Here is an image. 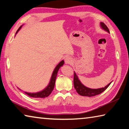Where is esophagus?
<instances>
[{
    "label": "esophagus",
    "instance_id": "1",
    "mask_svg": "<svg viewBox=\"0 0 129 129\" xmlns=\"http://www.w3.org/2000/svg\"><path fill=\"white\" fill-rule=\"evenodd\" d=\"M72 62V58L71 57H67L65 58V64H70V63H71Z\"/></svg>",
    "mask_w": 129,
    "mask_h": 129
}]
</instances>
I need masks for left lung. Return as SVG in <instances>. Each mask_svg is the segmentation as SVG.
<instances>
[{
  "instance_id": "obj_1",
  "label": "left lung",
  "mask_w": 129,
  "mask_h": 129,
  "mask_svg": "<svg viewBox=\"0 0 129 129\" xmlns=\"http://www.w3.org/2000/svg\"><path fill=\"white\" fill-rule=\"evenodd\" d=\"M100 25H101V27L102 29L106 30V31L108 32V33H110L108 27H107L103 22L100 23ZM73 83L74 86H75V88L76 90V91H77L80 95L86 96V97H93V96L100 94H101V93L103 92L106 89L108 88L109 86L110 85L112 82L109 83L108 85L105 86L104 88L99 89H90L87 88L85 86H84V85L80 82V81L78 79V78L77 77V76L76 75V73L74 72Z\"/></svg>"
}]
</instances>
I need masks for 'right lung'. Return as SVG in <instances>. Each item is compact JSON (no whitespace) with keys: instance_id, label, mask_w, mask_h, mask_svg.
Listing matches in <instances>:
<instances>
[{"instance_id":"1","label":"right lung","mask_w":129,"mask_h":129,"mask_svg":"<svg viewBox=\"0 0 129 129\" xmlns=\"http://www.w3.org/2000/svg\"><path fill=\"white\" fill-rule=\"evenodd\" d=\"M21 27H22V25H21L20 27L19 28V29H17V30L16 32V34L18 32L19 30L20 29ZM64 60H62L59 64L57 65L56 67L54 69L53 73H52L49 84H48V85L46 87V88L44 89V90H43L41 91H39V92H38V93H28V92H24V93L26 94H27L28 96H29V97H34V98H43L44 99V98L47 97L48 96H49L50 95V94L52 93V90H53L54 84H55L57 74L58 70H59L60 68L61 67L64 65Z\"/></svg>"}]
</instances>
